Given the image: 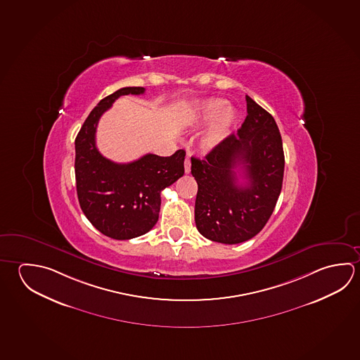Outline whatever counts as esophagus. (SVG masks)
Here are the masks:
<instances>
[{
  "label": "esophagus",
  "instance_id": "1",
  "mask_svg": "<svg viewBox=\"0 0 360 360\" xmlns=\"http://www.w3.org/2000/svg\"><path fill=\"white\" fill-rule=\"evenodd\" d=\"M184 172H186L187 174L191 172V160H189V157H187L186 160H184Z\"/></svg>",
  "mask_w": 360,
  "mask_h": 360
}]
</instances>
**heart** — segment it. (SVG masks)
Returning a JSON list of instances; mask_svg holds the SVG:
<instances>
[{"label": "heart", "mask_w": 360, "mask_h": 360, "mask_svg": "<svg viewBox=\"0 0 360 360\" xmlns=\"http://www.w3.org/2000/svg\"><path fill=\"white\" fill-rule=\"evenodd\" d=\"M195 117L200 124L211 121L202 138V144L211 149L219 146L229 135L235 121V112L233 108H227L226 101L210 98L197 105Z\"/></svg>", "instance_id": "b5f03b06"}]
</instances>
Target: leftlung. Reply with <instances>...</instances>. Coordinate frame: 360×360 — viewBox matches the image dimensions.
<instances>
[{"label": "left lung", "mask_w": 360, "mask_h": 360, "mask_svg": "<svg viewBox=\"0 0 360 360\" xmlns=\"http://www.w3.org/2000/svg\"><path fill=\"white\" fill-rule=\"evenodd\" d=\"M246 111L238 133L205 158H191L198 184L195 227L206 239L222 244L254 238L269 220L283 183V144L276 121L249 96ZM238 169L245 185L238 184Z\"/></svg>", "instance_id": "obj_1"}]
</instances>
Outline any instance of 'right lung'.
<instances>
[{"instance_id": "add662e5", "label": "right lung", "mask_w": 360, "mask_h": 360, "mask_svg": "<svg viewBox=\"0 0 360 360\" xmlns=\"http://www.w3.org/2000/svg\"><path fill=\"white\" fill-rule=\"evenodd\" d=\"M143 87H124L98 102L76 138L77 195L83 214L108 238L129 240L152 230L160 211V192L184 173L186 152L171 157L146 154L120 165L96 146L97 124L120 96L143 95Z\"/></svg>"}]
</instances>
